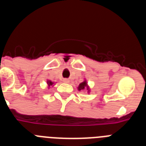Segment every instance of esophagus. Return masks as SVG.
<instances>
[{"instance_id": "esophagus-1", "label": "esophagus", "mask_w": 146, "mask_h": 146, "mask_svg": "<svg viewBox=\"0 0 146 146\" xmlns=\"http://www.w3.org/2000/svg\"><path fill=\"white\" fill-rule=\"evenodd\" d=\"M64 82H66V83H69V80L68 79H64Z\"/></svg>"}]
</instances>
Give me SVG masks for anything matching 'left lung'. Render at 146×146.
Instances as JSON below:
<instances>
[{
    "mask_svg": "<svg viewBox=\"0 0 146 146\" xmlns=\"http://www.w3.org/2000/svg\"><path fill=\"white\" fill-rule=\"evenodd\" d=\"M86 86H87V82H86V81H84V82H81L80 84L78 89H79L80 91V90H83L85 88V87H86Z\"/></svg>",
    "mask_w": 146,
    "mask_h": 146,
    "instance_id": "8db88e82",
    "label": "left lung"
}]
</instances>
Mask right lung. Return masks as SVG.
Returning a JSON list of instances; mask_svg holds the SVG:
<instances>
[{
	"mask_svg": "<svg viewBox=\"0 0 146 146\" xmlns=\"http://www.w3.org/2000/svg\"><path fill=\"white\" fill-rule=\"evenodd\" d=\"M47 83H48L49 86H52L53 83H52V82H51V81H47Z\"/></svg>",
	"mask_w": 146,
	"mask_h": 146,
	"instance_id": "right-lung-1",
	"label": "right lung"
}]
</instances>
